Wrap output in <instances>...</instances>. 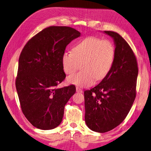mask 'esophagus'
Wrapping results in <instances>:
<instances>
[{"mask_svg": "<svg viewBox=\"0 0 151 151\" xmlns=\"http://www.w3.org/2000/svg\"><path fill=\"white\" fill-rule=\"evenodd\" d=\"M76 92L82 93H83V89H81L80 88H79V87H76Z\"/></svg>", "mask_w": 151, "mask_h": 151, "instance_id": "34e87169", "label": "esophagus"}]
</instances>
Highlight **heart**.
I'll use <instances>...</instances> for the list:
<instances>
[{
    "mask_svg": "<svg viewBox=\"0 0 151 151\" xmlns=\"http://www.w3.org/2000/svg\"><path fill=\"white\" fill-rule=\"evenodd\" d=\"M115 48L110 41L96 37L83 40L62 57L63 70L66 74H74L81 66L77 74L69 76L67 82L79 87H87L95 79H103L110 70L114 60Z\"/></svg>",
    "mask_w": 151,
    "mask_h": 151,
    "instance_id": "b5f03b06",
    "label": "heart"
}]
</instances>
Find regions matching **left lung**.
<instances>
[{
    "instance_id": "1",
    "label": "left lung",
    "mask_w": 151,
    "mask_h": 151,
    "mask_svg": "<svg viewBox=\"0 0 151 151\" xmlns=\"http://www.w3.org/2000/svg\"><path fill=\"white\" fill-rule=\"evenodd\" d=\"M115 44L110 70L101 83L84 92L85 122L99 133L111 130L124 120L136 96L138 67L129 45L117 33L104 31Z\"/></svg>"
}]
</instances>
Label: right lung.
<instances>
[{
	"mask_svg": "<svg viewBox=\"0 0 151 151\" xmlns=\"http://www.w3.org/2000/svg\"><path fill=\"white\" fill-rule=\"evenodd\" d=\"M81 36L67 26H50L26 44L19 58L16 87L22 113L37 129L52 130L62 121L64 108L76 93L70 85L57 88L65 78L62 57L67 45Z\"/></svg>",
	"mask_w": 151,
	"mask_h": 151,
	"instance_id": "1",
	"label": "right lung"
}]
</instances>
